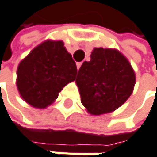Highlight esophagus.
Returning <instances> with one entry per match:
<instances>
[{
	"mask_svg": "<svg viewBox=\"0 0 157 157\" xmlns=\"http://www.w3.org/2000/svg\"><path fill=\"white\" fill-rule=\"evenodd\" d=\"M76 66H77V70H78V71H79V69L81 68V66H82V63H81V62H79V63H77V64H76Z\"/></svg>",
	"mask_w": 157,
	"mask_h": 157,
	"instance_id": "obj_1",
	"label": "esophagus"
}]
</instances>
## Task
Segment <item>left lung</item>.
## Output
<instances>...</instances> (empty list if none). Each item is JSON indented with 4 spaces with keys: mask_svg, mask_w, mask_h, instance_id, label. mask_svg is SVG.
<instances>
[{
    "mask_svg": "<svg viewBox=\"0 0 157 157\" xmlns=\"http://www.w3.org/2000/svg\"><path fill=\"white\" fill-rule=\"evenodd\" d=\"M75 82L83 105L91 115L98 116L113 112L127 101L136 84V74L118 50L94 48L90 61L82 64Z\"/></svg>",
    "mask_w": 157,
    "mask_h": 157,
    "instance_id": "obj_1",
    "label": "left lung"
}]
</instances>
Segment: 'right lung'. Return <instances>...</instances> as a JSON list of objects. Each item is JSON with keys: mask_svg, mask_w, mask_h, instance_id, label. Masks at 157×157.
<instances>
[{"mask_svg": "<svg viewBox=\"0 0 157 157\" xmlns=\"http://www.w3.org/2000/svg\"><path fill=\"white\" fill-rule=\"evenodd\" d=\"M77 68L63 41L46 40L21 61L17 86L21 98L36 108H45L63 87L75 80Z\"/></svg>", "mask_w": 157, "mask_h": 157, "instance_id": "add662e5", "label": "right lung"}]
</instances>
